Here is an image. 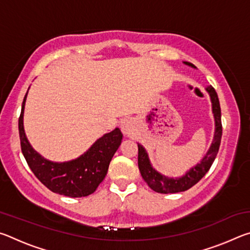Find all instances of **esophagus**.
<instances>
[{"label":"esophagus","instance_id":"34e87169","mask_svg":"<svg viewBox=\"0 0 250 250\" xmlns=\"http://www.w3.org/2000/svg\"><path fill=\"white\" fill-rule=\"evenodd\" d=\"M134 124L132 122V120L130 119H125L124 121H121L120 124V129L122 131V133L125 135H131L133 134L134 132Z\"/></svg>","mask_w":250,"mask_h":250}]
</instances>
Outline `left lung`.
Returning <instances> with one entry per match:
<instances>
[{
	"label": "left lung",
	"mask_w": 250,
	"mask_h": 250,
	"mask_svg": "<svg viewBox=\"0 0 250 250\" xmlns=\"http://www.w3.org/2000/svg\"><path fill=\"white\" fill-rule=\"evenodd\" d=\"M185 65L191 66L193 68H196L192 62H184ZM206 91L208 92L211 101V110L214 113L215 119V132H214V139L213 142L209 146L207 153L204 155L200 163H197L195 167L185 173L183 176L181 177H167L166 175L161 174L160 172L154 170L152 167V164L149 160V155H147L145 147L138 143V167L140 170L141 175L143 180L146 182V184L153 189L154 192L162 193V194H168V193H179L184 192L186 189L191 188L192 186L195 185L198 181H200L203 176H204L213 164L215 158L218 153L219 146H221V139H222V113H221V105H219V100L217 92L211 86L206 88Z\"/></svg>",
	"instance_id": "left-lung-1"
}]
</instances>
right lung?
<instances>
[{"label":"right lung","mask_w":250,"mask_h":250,"mask_svg":"<svg viewBox=\"0 0 250 250\" xmlns=\"http://www.w3.org/2000/svg\"><path fill=\"white\" fill-rule=\"evenodd\" d=\"M27 92L22 104L19 132L21 149L29 168L54 193L69 197L90 195L107 175L110 161L121 145L120 129L116 128L111 132L104 134L77 159L62 163L52 162L37 153L25 135L23 117Z\"/></svg>","instance_id":"add662e5"}]
</instances>
